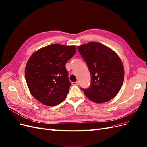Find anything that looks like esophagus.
<instances>
[{"label":"esophagus","mask_w":147,"mask_h":147,"mask_svg":"<svg viewBox=\"0 0 147 147\" xmlns=\"http://www.w3.org/2000/svg\"><path fill=\"white\" fill-rule=\"evenodd\" d=\"M72 85H79V82H72Z\"/></svg>","instance_id":"1"}]
</instances>
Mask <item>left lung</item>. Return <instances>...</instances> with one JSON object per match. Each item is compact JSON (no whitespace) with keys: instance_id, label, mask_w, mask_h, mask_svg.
I'll return each mask as SVG.
<instances>
[{"instance_id":"8db88e82","label":"left lung","mask_w":147,"mask_h":147,"mask_svg":"<svg viewBox=\"0 0 147 147\" xmlns=\"http://www.w3.org/2000/svg\"><path fill=\"white\" fill-rule=\"evenodd\" d=\"M91 76L88 89H82L85 96L97 103H103L116 96L123 85L124 69L115 52L97 42L78 46Z\"/></svg>"}]
</instances>
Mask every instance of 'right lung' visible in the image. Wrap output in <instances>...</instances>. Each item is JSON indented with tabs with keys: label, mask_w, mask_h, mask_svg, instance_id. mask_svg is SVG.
<instances>
[{
	"label": "right lung",
	"mask_w": 147,
	"mask_h": 147,
	"mask_svg": "<svg viewBox=\"0 0 147 147\" xmlns=\"http://www.w3.org/2000/svg\"><path fill=\"white\" fill-rule=\"evenodd\" d=\"M75 46L53 44L36 50L25 67V79L31 95L48 106H55L64 100L71 83L65 68L74 55Z\"/></svg>",
	"instance_id": "1"
}]
</instances>
